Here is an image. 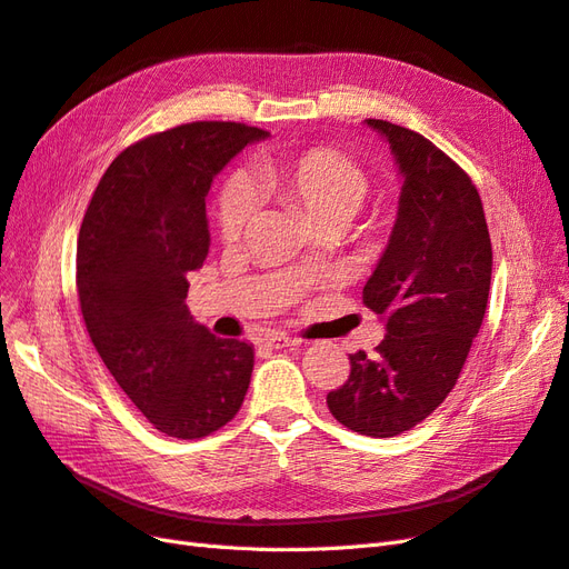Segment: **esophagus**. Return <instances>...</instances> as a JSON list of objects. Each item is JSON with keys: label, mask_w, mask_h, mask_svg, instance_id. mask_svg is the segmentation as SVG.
Returning a JSON list of instances; mask_svg holds the SVG:
<instances>
[{"label": "esophagus", "mask_w": 569, "mask_h": 569, "mask_svg": "<svg viewBox=\"0 0 569 569\" xmlns=\"http://www.w3.org/2000/svg\"><path fill=\"white\" fill-rule=\"evenodd\" d=\"M263 343L268 349H287V347H299L301 339L282 335V332H270V335H266Z\"/></svg>", "instance_id": "1"}]
</instances>
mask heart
Returning <instances> with one entry per match:
<instances>
[{"label": "heart", "instance_id": "heart-1", "mask_svg": "<svg viewBox=\"0 0 569 569\" xmlns=\"http://www.w3.org/2000/svg\"><path fill=\"white\" fill-rule=\"evenodd\" d=\"M263 192L313 222L316 230L343 228L368 194V176L353 159L335 149H308L297 157L261 163ZM256 213V194L247 178H232L218 201V230L226 242L242 237Z\"/></svg>", "mask_w": 569, "mask_h": 569}]
</instances>
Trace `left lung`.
Segmentation results:
<instances>
[{
  "label": "left lung",
  "mask_w": 569,
  "mask_h": 569,
  "mask_svg": "<svg viewBox=\"0 0 569 569\" xmlns=\"http://www.w3.org/2000/svg\"><path fill=\"white\" fill-rule=\"evenodd\" d=\"M403 176L389 244L363 287L385 320L375 353L349 356L351 375L327 393L332 416L385 439L422 422L456 387L487 313L491 239L470 176L427 137L368 118Z\"/></svg>",
  "instance_id": "8db88e82"
}]
</instances>
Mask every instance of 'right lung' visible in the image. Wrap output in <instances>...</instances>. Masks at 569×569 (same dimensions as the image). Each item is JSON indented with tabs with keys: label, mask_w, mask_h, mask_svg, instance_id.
<instances>
[{
	"label": "right lung",
	"mask_w": 569,
	"mask_h": 569,
	"mask_svg": "<svg viewBox=\"0 0 569 569\" xmlns=\"http://www.w3.org/2000/svg\"><path fill=\"white\" fill-rule=\"evenodd\" d=\"M268 132L197 120L123 149L84 211L76 287L84 327L118 387L159 432L201 439L247 396L253 349L220 339L184 303L187 272L209 253L206 194Z\"/></svg>",
	"instance_id": "add662e5"
}]
</instances>
